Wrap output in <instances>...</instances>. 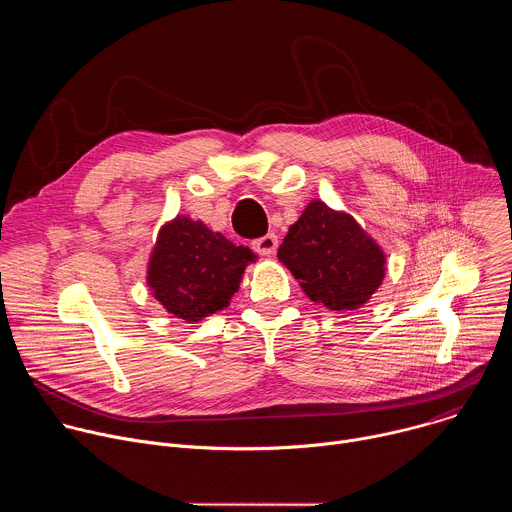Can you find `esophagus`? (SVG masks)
I'll use <instances>...</instances> for the list:
<instances>
[{
    "label": "esophagus",
    "mask_w": 512,
    "mask_h": 512,
    "mask_svg": "<svg viewBox=\"0 0 512 512\" xmlns=\"http://www.w3.org/2000/svg\"><path fill=\"white\" fill-rule=\"evenodd\" d=\"M277 235H273V233H269V235H265V237H259V239H255L253 241V249L259 253V255H263V257H271L273 253H275V249H277Z\"/></svg>",
    "instance_id": "34e87169"
}]
</instances>
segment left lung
Returning a JSON list of instances; mask_svg holds the SVG:
<instances>
[{
	"label": "left lung",
	"mask_w": 512,
	"mask_h": 512,
	"mask_svg": "<svg viewBox=\"0 0 512 512\" xmlns=\"http://www.w3.org/2000/svg\"><path fill=\"white\" fill-rule=\"evenodd\" d=\"M277 259L312 302L334 312L367 304L387 269L379 243L348 212L334 210L318 198L289 227Z\"/></svg>",
	"instance_id": "obj_1"
}]
</instances>
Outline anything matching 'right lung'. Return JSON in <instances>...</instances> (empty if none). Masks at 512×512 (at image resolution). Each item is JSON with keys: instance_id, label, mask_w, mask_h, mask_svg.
I'll return each instance as SVG.
<instances>
[{"instance_id": "right-lung-1", "label": "right lung", "mask_w": 512, "mask_h": 512, "mask_svg": "<svg viewBox=\"0 0 512 512\" xmlns=\"http://www.w3.org/2000/svg\"><path fill=\"white\" fill-rule=\"evenodd\" d=\"M257 255L204 223L178 214L166 223L148 263V285L168 314L188 324L229 306Z\"/></svg>"}]
</instances>
